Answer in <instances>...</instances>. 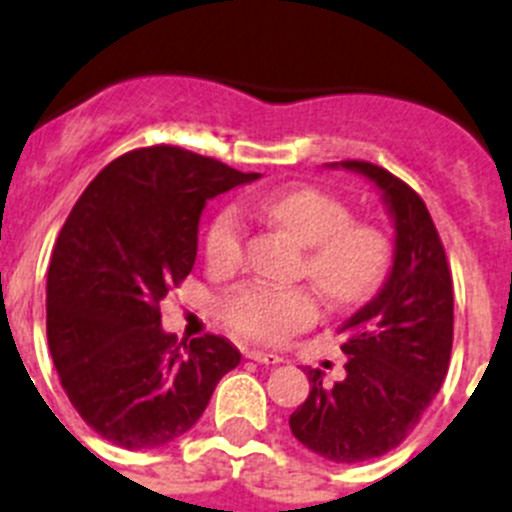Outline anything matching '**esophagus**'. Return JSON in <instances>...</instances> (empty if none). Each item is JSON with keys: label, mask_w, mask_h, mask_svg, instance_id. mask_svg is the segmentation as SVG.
<instances>
[{"label": "esophagus", "mask_w": 512, "mask_h": 512, "mask_svg": "<svg viewBox=\"0 0 512 512\" xmlns=\"http://www.w3.org/2000/svg\"><path fill=\"white\" fill-rule=\"evenodd\" d=\"M247 358H252V361H257V364H280V361H283V358H280L278 353L257 351V348H252V351H247Z\"/></svg>", "instance_id": "1"}]
</instances>
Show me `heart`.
I'll use <instances>...</instances> for the list:
<instances>
[{
    "mask_svg": "<svg viewBox=\"0 0 512 512\" xmlns=\"http://www.w3.org/2000/svg\"><path fill=\"white\" fill-rule=\"evenodd\" d=\"M252 207L290 232L305 250L303 272L333 303L361 300L381 283L389 267V242L376 227L351 222L341 199L313 186L272 191ZM245 224L234 207L222 209L207 232V262L229 272L242 262ZM315 298L305 288H270L247 283L222 300L224 321L242 336L280 341L315 318Z\"/></svg>",
    "mask_w": 512,
    "mask_h": 512,
    "instance_id": "obj_1",
    "label": "heart"
}]
</instances>
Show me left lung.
Returning a JSON list of instances; mask_svg holds the SVG:
<instances>
[{"mask_svg":"<svg viewBox=\"0 0 512 512\" xmlns=\"http://www.w3.org/2000/svg\"><path fill=\"white\" fill-rule=\"evenodd\" d=\"M326 166L369 179L394 224L389 275L338 328L346 376L328 386L321 371L308 369V399L290 414V432L303 447L348 465L399 447L432 404L450 366L455 295L444 247L417 191L369 161Z\"/></svg>","mask_w":512,"mask_h":512,"instance_id":"obj_1","label":"left lung"}]
</instances>
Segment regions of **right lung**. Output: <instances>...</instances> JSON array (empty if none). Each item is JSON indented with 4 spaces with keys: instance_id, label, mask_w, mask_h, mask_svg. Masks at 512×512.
I'll list each match as a JSON object with an SVG mask.
<instances>
[{
    "instance_id": "obj_1",
    "label": "right lung",
    "mask_w": 512,
    "mask_h": 512,
    "mask_svg": "<svg viewBox=\"0 0 512 512\" xmlns=\"http://www.w3.org/2000/svg\"><path fill=\"white\" fill-rule=\"evenodd\" d=\"M255 179L184 148H138L70 212L47 272V343L70 404L108 442H174L240 364L222 336L176 346L159 303L194 267L209 199Z\"/></svg>"
}]
</instances>
